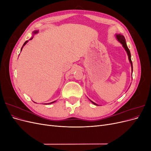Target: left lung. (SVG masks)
Here are the masks:
<instances>
[{"label":"left lung","mask_w":151,"mask_h":151,"mask_svg":"<svg viewBox=\"0 0 151 151\" xmlns=\"http://www.w3.org/2000/svg\"><path fill=\"white\" fill-rule=\"evenodd\" d=\"M115 36H116V40L118 41V42H120L122 45L123 47L124 48V49L125 50V51L128 55V57H129V62L131 64V67H132V72H133V65H132V62L131 60V54H130V52L129 49L127 47V43H126V40H125V38L124 36H123V35H120V34H115ZM90 100V99H89ZM90 101H91V103H93L94 104L96 105V106H98V105L94 103L93 101H91V100H90Z\"/></svg>","instance_id":"obj_1"}]
</instances>
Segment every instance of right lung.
<instances>
[{"instance_id":"add662e5","label":"right lung","mask_w":151,"mask_h":151,"mask_svg":"<svg viewBox=\"0 0 151 151\" xmlns=\"http://www.w3.org/2000/svg\"><path fill=\"white\" fill-rule=\"evenodd\" d=\"M38 33V30H36V31H34L33 32V35H35V34H36V33ZM33 37H32V38H31L29 40H32V39H33ZM28 41H26V42H25V43L23 44V45H22V48H21V52L22 51V48H23V47L24 46V45L27 43H28ZM56 101H53V102H51V103H45V104H52V103H55V102Z\"/></svg>"}]
</instances>
